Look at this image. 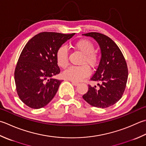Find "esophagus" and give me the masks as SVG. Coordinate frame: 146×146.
Instances as JSON below:
<instances>
[{"mask_svg":"<svg viewBox=\"0 0 146 146\" xmlns=\"http://www.w3.org/2000/svg\"><path fill=\"white\" fill-rule=\"evenodd\" d=\"M71 84H72L73 85H75V86H77L79 84L78 82H74V81H71Z\"/></svg>","mask_w":146,"mask_h":146,"instance_id":"obj_1","label":"esophagus"}]
</instances>
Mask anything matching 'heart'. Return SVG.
<instances>
[{"mask_svg":"<svg viewBox=\"0 0 146 146\" xmlns=\"http://www.w3.org/2000/svg\"><path fill=\"white\" fill-rule=\"evenodd\" d=\"M76 50L83 54L80 64H84L80 66H71L63 72L64 78L74 82L81 81L87 78L90 74V70L87 65L91 68H94L98 65L99 56L94 50L95 47L93 43L87 39H82L76 42L75 44ZM56 61L59 67L66 68L68 62V52L64 46L60 47L56 52Z\"/></svg>","mask_w":146,"mask_h":146,"instance_id":"1","label":"heart"}]
</instances>
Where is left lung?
Listing matches in <instances>:
<instances>
[{
    "label": "left lung",
    "mask_w": 146,
    "mask_h": 146,
    "mask_svg": "<svg viewBox=\"0 0 146 146\" xmlns=\"http://www.w3.org/2000/svg\"><path fill=\"white\" fill-rule=\"evenodd\" d=\"M83 35L95 39L101 48V58L91 80L100 83L92 87L82 98L92 106L106 108L121 98L128 79L127 62L121 51L110 37L102 33L90 32Z\"/></svg>",
    "instance_id": "left-lung-1"
}]
</instances>
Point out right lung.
<instances>
[{
  "instance_id": "add662e5",
  "label": "right lung",
  "mask_w": 146,
  "mask_h": 146,
  "mask_svg": "<svg viewBox=\"0 0 146 146\" xmlns=\"http://www.w3.org/2000/svg\"><path fill=\"white\" fill-rule=\"evenodd\" d=\"M75 34L42 32L26 44L17 62L14 80L19 98L28 107L40 109L55 96L62 81L52 78L60 73L57 50Z\"/></svg>"
}]
</instances>
